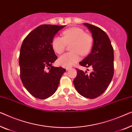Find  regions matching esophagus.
I'll return each instance as SVG.
<instances>
[{
  "instance_id": "obj_1",
  "label": "esophagus",
  "mask_w": 132,
  "mask_h": 132,
  "mask_svg": "<svg viewBox=\"0 0 132 132\" xmlns=\"http://www.w3.org/2000/svg\"><path fill=\"white\" fill-rule=\"evenodd\" d=\"M65 69H66V70H68L70 69H71V68H70V67H66Z\"/></svg>"
}]
</instances>
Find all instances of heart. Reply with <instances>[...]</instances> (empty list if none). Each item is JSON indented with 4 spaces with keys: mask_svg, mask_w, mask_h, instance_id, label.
<instances>
[{
    "mask_svg": "<svg viewBox=\"0 0 132 132\" xmlns=\"http://www.w3.org/2000/svg\"><path fill=\"white\" fill-rule=\"evenodd\" d=\"M62 37L55 36L52 41V46L56 53L64 52L66 44H70L71 52L62 55L58 59L60 65L69 67L76 63L80 59L79 54L86 56L91 51L93 46L94 39L91 35L85 33V31L78 27H72L62 32Z\"/></svg>",
    "mask_w": 132,
    "mask_h": 132,
    "instance_id": "heart-1",
    "label": "heart"
}]
</instances>
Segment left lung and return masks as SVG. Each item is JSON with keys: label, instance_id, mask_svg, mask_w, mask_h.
<instances>
[{"label": "left lung", "instance_id": "left-lung-1", "mask_svg": "<svg viewBox=\"0 0 132 132\" xmlns=\"http://www.w3.org/2000/svg\"><path fill=\"white\" fill-rule=\"evenodd\" d=\"M84 25L91 32L94 44L91 53L79 64L92 68V72L88 74L77 69L73 84L80 95L94 99L104 93L113 77L114 51L109 37L103 30L88 23Z\"/></svg>", "mask_w": 132, "mask_h": 132}]
</instances>
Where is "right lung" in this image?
Instances as JSON below:
<instances>
[{"label": "right lung", "instance_id": "add662e5", "mask_svg": "<svg viewBox=\"0 0 132 132\" xmlns=\"http://www.w3.org/2000/svg\"><path fill=\"white\" fill-rule=\"evenodd\" d=\"M64 26L41 25L25 37L21 47L19 64L21 81L34 97L43 100L50 97L57 89L65 69L52 66L57 57L52 41ZM50 69L49 72L46 69Z\"/></svg>", "mask_w": 132, "mask_h": 132}]
</instances>
